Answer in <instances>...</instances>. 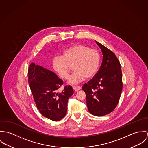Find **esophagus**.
I'll use <instances>...</instances> for the list:
<instances>
[{
  "instance_id": "34e87169",
  "label": "esophagus",
  "mask_w": 148,
  "mask_h": 148,
  "mask_svg": "<svg viewBox=\"0 0 148 148\" xmlns=\"http://www.w3.org/2000/svg\"><path fill=\"white\" fill-rule=\"evenodd\" d=\"M73 88L75 92H77L81 89V87L79 86H73Z\"/></svg>"
}]
</instances>
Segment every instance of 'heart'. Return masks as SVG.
<instances>
[{
  "label": "heart",
  "mask_w": 148,
  "mask_h": 148,
  "mask_svg": "<svg viewBox=\"0 0 148 148\" xmlns=\"http://www.w3.org/2000/svg\"><path fill=\"white\" fill-rule=\"evenodd\" d=\"M100 61L97 50L91 49L83 44H76L64 50L62 56L55 57L52 65L55 72L64 80L69 75L71 67L73 65L74 72L69 82L75 84L90 79L96 73Z\"/></svg>",
  "instance_id": "heart-1"
}]
</instances>
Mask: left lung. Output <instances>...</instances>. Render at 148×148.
<instances>
[{"instance_id": "left-lung-1", "label": "left lung", "mask_w": 148, "mask_h": 148, "mask_svg": "<svg viewBox=\"0 0 148 148\" xmlns=\"http://www.w3.org/2000/svg\"><path fill=\"white\" fill-rule=\"evenodd\" d=\"M103 52V62L95 77L83 85L90 113L103 116L117 106L123 89L121 64L115 54L96 41Z\"/></svg>"}]
</instances>
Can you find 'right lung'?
<instances>
[{
  "label": "right lung",
  "mask_w": 148,
  "mask_h": 148,
  "mask_svg": "<svg viewBox=\"0 0 148 148\" xmlns=\"http://www.w3.org/2000/svg\"><path fill=\"white\" fill-rule=\"evenodd\" d=\"M28 83L37 108L42 116L54 121L62 120L66 114L69 98L73 94L71 86H64L62 92L58 90L63 84L53 72L31 63L28 70Z\"/></svg>",
  "instance_id": "1"
}]
</instances>
